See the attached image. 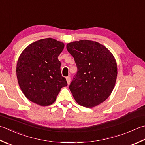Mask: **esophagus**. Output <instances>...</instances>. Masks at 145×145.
I'll list each match as a JSON object with an SVG mask.
<instances>
[{
  "instance_id": "1",
  "label": "esophagus",
  "mask_w": 145,
  "mask_h": 145,
  "mask_svg": "<svg viewBox=\"0 0 145 145\" xmlns=\"http://www.w3.org/2000/svg\"><path fill=\"white\" fill-rule=\"evenodd\" d=\"M66 81L67 82V84H69L70 82H71V78H70V77H69V76L67 77V78H66Z\"/></svg>"
}]
</instances>
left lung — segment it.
Instances as JSON below:
<instances>
[{
	"mask_svg": "<svg viewBox=\"0 0 145 145\" xmlns=\"http://www.w3.org/2000/svg\"><path fill=\"white\" fill-rule=\"evenodd\" d=\"M66 48L78 68L69 85L76 101L88 108L104 102L116 81L117 64L113 54L102 44L89 40L74 41Z\"/></svg>",
	"mask_w": 145,
	"mask_h": 145,
	"instance_id": "8db88e82",
	"label": "left lung"
}]
</instances>
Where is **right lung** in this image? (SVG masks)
<instances>
[{
	"mask_svg": "<svg viewBox=\"0 0 145 145\" xmlns=\"http://www.w3.org/2000/svg\"><path fill=\"white\" fill-rule=\"evenodd\" d=\"M64 48L63 42L46 38L31 44L20 54L16 67L17 81L31 101L42 106L52 105L61 88L67 86L58 60Z\"/></svg>",
	"mask_w": 145,
	"mask_h": 145,
	"instance_id": "add662e5",
	"label": "right lung"
}]
</instances>
